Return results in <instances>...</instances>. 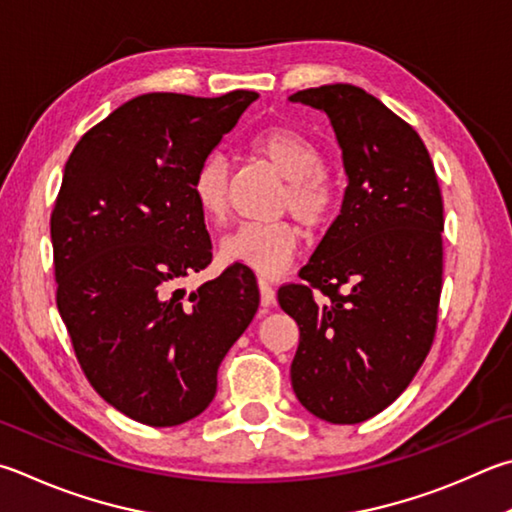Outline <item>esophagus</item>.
<instances>
[{
    "mask_svg": "<svg viewBox=\"0 0 512 512\" xmlns=\"http://www.w3.org/2000/svg\"><path fill=\"white\" fill-rule=\"evenodd\" d=\"M259 284V295H262V306H273L275 304V291L273 284L266 280V277H257Z\"/></svg>",
    "mask_w": 512,
    "mask_h": 512,
    "instance_id": "1",
    "label": "esophagus"
}]
</instances>
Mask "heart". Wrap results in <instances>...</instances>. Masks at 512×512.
<instances>
[{
  "mask_svg": "<svg viewBox=\"0 0 512 512\" xmlns=\"http://www.w3.org/2000/svg\"><path fill=\"white\" fill-rule=\"evenodd\" d=\"M250 152L264 159L286 179L277 212L293 215L309 232L327 228L338 212V183L324 170L327 156L311 136L293 127H268L250 138ZM192 201L199 215L221 226L230 210V167L224 156L208 154L190 176ZM302 244V230L293 219L244 224L221 239L226 262L244 264L257 273L277 275L293 262Z\"/></svg>",
  "mask_w": 512,
  "mask_h": 512,
  "instance_id": "heart-1",
  "label": "heart"
}]
</instances>
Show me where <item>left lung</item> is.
<instances>
[{"mask_svg": "<svg viewBox=\"0 0 512 512\" xmlns=\"http://www.w3.org/2000/svg\"><path fill=\"white\" fill-rule=\"evenodd\" d=\"M327 111L349 185L300 277L277 291L300 329L291 385L338 425L383 412L432 349L443 286V197L416 129L353 85L302 89Z\"/></svg>", "mask_w": 512, "mask_h": 512, "instance_id": "obj_1", "label": "left lung"}]
</instances>
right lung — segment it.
Returning <instances> with one entry per match:
<instances>
[{
    "mask_svg": "<svg viewBox=\"0 0 512 512\" xmlns=\"http://www.w3.org/2000/svg\"><path fill=\"white\" fill-rule=\"evenodd\" d=\"M257 98L138 96L64 165L51 212L55 302L91 387L138 423L172 427L206 410L221 360L257 313L246 268L181 288L212 262L190 176Z\"/></svg>",
    "mask_w": 512,
    "mask_h": 512,
    "instance_id": "1",
    "label": "right lung"
}]
</instances>
